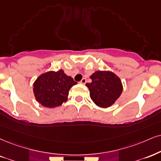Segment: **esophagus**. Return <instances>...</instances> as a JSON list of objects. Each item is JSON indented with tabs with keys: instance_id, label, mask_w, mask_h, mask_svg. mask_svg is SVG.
Segmentation results:
<instances>
[{
	"instance_id": "obj_1",
	"label": "esophagus",
	"mask_w": 161,
	"mask_h": 161,
	"mask_svg": "<svg viewBox=\"0 0 161 161\" xmlns=\"http://www.w3.org/2000/svg\"><path fill=\"white\" fill-rule=\"evenodd\" d=\"M80 84H85L86 83V79L84 78H84H83L82 80H80Z\"/></svg>"
}]
</instances>
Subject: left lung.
Instances as JSON below:
<instances>
[{
  "label": "left lung",
  "mask_w": 161,
  "mask_h": 161,
  "mask_svg": "<svg viewBox=\"0 0 161 161\" xmlns=\"http://www.w3.org/2000/svg\"><path fill=\"white\" fill-rule=\"evenodd\" d=\"M92 82L86 86L90 98L97 106L107 108L112 106L122 92L120 78L110 71H96L90 76Z\"/></svg>",
  "instance_id": "obj_1"
}]
</instances>
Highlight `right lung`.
I'll return each mask as SVG.
<instances>
[{
	"instance_id": "1",
	"label": "right lung",
	"mask_w": 161,
	"mask_h": 161,
	"mask_svg": "<svg viewBox=\"0 0 161 161\" xmlns=\"http://www.w3.org/2000/svg\"><path fill=\"white\" fill-rule=\"evenodd\" d=\"M77 83L62 69L43 73L33 84L36 100L45 108H53L60 106L68 99L69 92Z\"/></svg>"
}]
</instances>
